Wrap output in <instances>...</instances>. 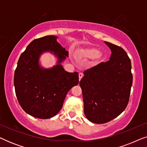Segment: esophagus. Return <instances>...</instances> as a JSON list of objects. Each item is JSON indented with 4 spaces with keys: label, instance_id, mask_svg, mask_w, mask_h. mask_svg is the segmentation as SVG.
<instances>
[{
    "label": "esophagus",
    "instance_id": "esophagus-1",
    "mask_svg": "<svg viewBox=\"0 0 147 147\" xmlns=\"http://www.w3.org/2000/svg\"><path fill=\"white\" fill-rule=\"evenodd\" d=\"M83 78V74H82V73H80L79 74V81H80L81 80L82 78Z\"/></svg>",
    "mask_w": 147,
    "mask_h": 147
}]
</instances>
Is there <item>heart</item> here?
Wrapping results in <instances>:
<instances>
[{"label": "heart", "mask_w": 147, "mask_h": 147, "mask_svg": "<svg viewBox=\"0 0 147 147\" xmlns=\"http://www.w3.org/2000/svg\"><path fill=\"white\" fill-rule=\"evenodd\" d=\"M76 57L78 59H90L93 58L98 60L101 58L102 55L99 53V50L96 47H86L77 49L75 51Z\"/></svg>", "instance_id": "1"}]
</instances>
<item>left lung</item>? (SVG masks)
<instances>
[{
    "instance_id": "8db88e82",
    "label": "left lung",
    "mask_w": 147,
    "mask_h": 147,
    "mask_svg": "<svg viewBox=\"0 0 147 147\" xmlns=\"http://www.w3.org/2000/svg\"><path fill=\"white\" fill-rule=\"evenodd\" d=\"M111 50L109 61L86 70L80 80L84 114L90 122L106 123L117 117L129 100L131 61L122 47L104 41Z\"/></svg>"
}]
</instances>
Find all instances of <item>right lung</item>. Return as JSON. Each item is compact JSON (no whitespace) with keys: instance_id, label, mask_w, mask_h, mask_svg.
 <instances>
[{"instance_id":"1","label":"right lung","mask_w":147,"mask_h":147,"mask_svg":"<svg viewBox=\"0 0 147 147\" xmlns=\"http://www.w3.org/2000/svg\"><path fill=\"white\" fill-rule=\"evenodd\" d=\"M58 37L45 36L34 39L20 56L14 75V86L19 103L33 117L47 119L61 109L66 94L79 83L78 72L69 73L61 63L68 57L57 41ZM50 53L56 58L51 68H44L40 58Z\"/></svg>"}]
</instances>
